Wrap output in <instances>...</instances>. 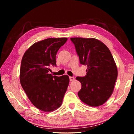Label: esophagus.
<instances>
[{"label":"esophagus","instance_id":"esophagus-1","mask_svg":"<svg viewBox=\"0 0 134 134\" xmlns=\"http://www.w3.org/2000/svg\"><path fill=\"white\" fill-rule=\"evenodd\" d=\"M74 80H75V79H74V77H70V80L71 81H73Z\"/></svg>","mask_w":134,"mask_h":134}]
</instances>
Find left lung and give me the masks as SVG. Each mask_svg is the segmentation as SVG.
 <instances>
[{
	"label": "left lung",
	"mask_w": 134,
	"mask_h": 134,
	"mask_svg": "<svg viewBox=\"0 0 134 134\" xmlns=\"http://www.w3.org/2000/svg\"><path fill=\"white\" fill-rule=\"evenodd\" d=\"M80 64L87 65L86 76L77 77L81 84L78 96L86 105L97 107L109 98L114 89L118 69L107 46L93 38H71Z\"/></svg>",
	"instance_id": "8db88e82"
}]
</instances>
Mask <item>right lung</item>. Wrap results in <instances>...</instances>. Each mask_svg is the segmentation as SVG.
I'll return each instance as SVG.
<instances>
[{
	"mask_svg": "<svg viewBox=\"0 0 134 134\" xmlns=\"http://www.w3.org/2000/svg\"><path fill=\"white\" fill-rule=\"evenodd\" d=\"M67 38H49L32 45L24 53L20 69V82L29 100L44 112H52L62 105L69 84L67 75L49 74L56 65L55 57Z\"/></svg>",
	"mask_w": 134,
	"mask_h": 134,
	"instance_id": "right-lung-1",
	"label": "right lung"
}]
</instances>
